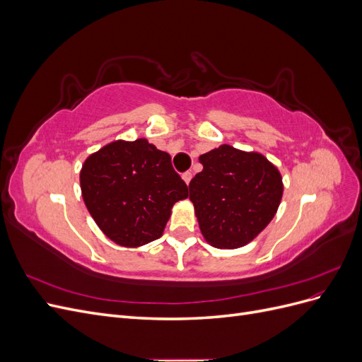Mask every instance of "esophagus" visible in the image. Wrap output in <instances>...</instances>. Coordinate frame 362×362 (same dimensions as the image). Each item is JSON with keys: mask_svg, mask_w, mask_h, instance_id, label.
Wrapping results in <instances>:
<instances>
[{"mask_svg": "<svg viewBox=\"0 0 362 362\" xmlns=\"http://www.w3.org/2000/svg\"><path fill=\"white\" fill-rule=\"evenodd\" d=\"M192 178H193V173L192 172H184L182 173V180H184V182L189 185V182L192 181Z\"/></svg>", "mask_w": 362, "mask_h": 362, "instance_id": "esophagus-1", "label": "esophagus"}]
</instances>
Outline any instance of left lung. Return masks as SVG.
I'll return each instance as SVG.
<instances>
[{"label": "left lung", "instance_id": "1", "mask_svg": "<svg viewBox=\"0 0 362 362\" xmlns=\"http://www.w3.org/2000/svg\"><path fill=\"white\" fill-rule=\"evenodd\" d=\"M204 166L189 184L190 201L206 243L237 249L252 242L273 217L282 199V177L258 152L229 145L199 157Z\"/></svg>", "mask_w": 362, "mask_h": 362}]
</instances>
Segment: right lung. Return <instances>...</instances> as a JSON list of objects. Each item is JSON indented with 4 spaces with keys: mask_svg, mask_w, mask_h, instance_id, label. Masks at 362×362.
Listing matches in <instances>:
<instances>
[{
    "mask_svg": "<svg viewBox=\"0 0 362 362\" xmlns=\"http://www.w3.org/2000/svg\"><path fill=\"white\" fill-rule=\"evenodd\" d=\"M84 204L101 231L119 246L160 238L187 185L170 156L146 139L115 140L86 158L80 172Z\"/></svg>",
    "mask_w": 362,
    "mask_h": 362,
    "instance_id": "obj_1",
    "label": "right lung"
}]
</instances>
